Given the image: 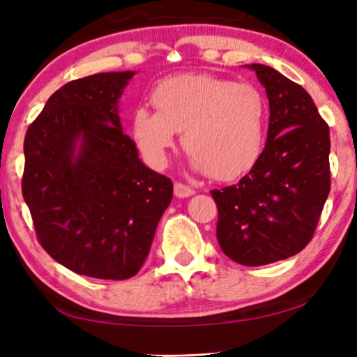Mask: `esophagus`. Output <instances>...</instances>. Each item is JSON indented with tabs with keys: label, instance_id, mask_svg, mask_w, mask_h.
I'll return each mask as SVG.
<instances>
[{
	"label": "esophagus",
	"instance_id": "34e87169",
	"mask_svg": "<svg viewBox=\"0 0 357 357\" xmlns=\"http://www.w3.org/2000/svg\"><path fill=\"white\" fill-rule=\"evenodd\" d=\"M174 192H175V197H178V198H188V197H192V195H195V190L182 182H175Z\"/></svg>",
	"mask_w": 357,
	"mask_h": 357
}]
</instances>
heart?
<instances>
[{"mask_svg": "<svg viewBox=\"0 0 357 357\" xmlns=\"http://www.w3.org/2000/svg\"><path fill=\"white\" fill-rule=\"evenodd\" d=\"M158 110L139 107L131 128L146 162L164 167L177 131L195 170L232 180L250 170L265 149L266 100L255 86L208 75H180L153 92Z\"/></svg>", "mask_w": 357, "mask_h": 357, "instance_id": "obj_1", "label": "heart"}]
</instances>
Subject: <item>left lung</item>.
<instances>
[{
  "label": "left lung",
  "instance_id": "left-lung-1",
  "mask_svg": "<svg viewBox=\"0 0 357 357\" xmlns=\"http://www.w3.org/2000/svg\"><path fill=\"white\" fill-rule=\"evenodd\" d=\"M248 68L270 102L265 149L236 185L211 195L222 252L241 265L261 266L312 241L330 193V130L304 87L270 66Z\"/></svg>",
  "mask_w": 357,
  "mask_h": 357
}]
</instances>
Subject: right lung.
<instances>
[{"label":"right lung","mask_w":357,"mask_h":357,"mask_svg":"<svg viewBox=\"0 0 357 357\" xmlns=\"http://www.w3.org/2000/svg\"><path fill=\"white\" fill-rule=\"evenodd\" d=\"M135 71L68 82L24 139L22 197L40 245L68 270L128 280L143 266L172 180L141 162L119 99Z\"/></svg>","instance_id":"right-lung-1"}]
</instances>
